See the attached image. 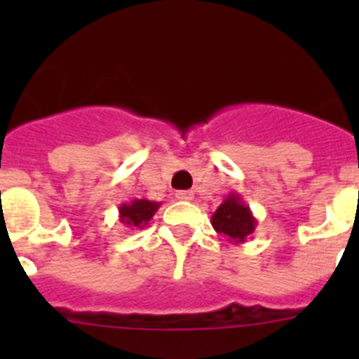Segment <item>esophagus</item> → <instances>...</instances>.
Segmentation results:
<instances>
[{
  "label": "esophagus",
  "instance_id": "esophagus-1",
  "mask_svg": "<svg viewBox=\"0 0 359 359\" xmlns=\"http://www.w3.org/2000/svg\"><path fill=\"white\" fill-rule=\"evenodd\" d=\"M176 198L180 201H190V199H194V192L192 190H180V192H176Z\"/></svg>",
  "mask_w": 359,
  "mask_h": 359
}]
</instances>
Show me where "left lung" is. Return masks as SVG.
Instances as JSON below:
<instances>
[{"mask_svg": "<svg viewBox=\"0 0 359 359\" xmlns=\"http://www.w3.org/2000/svg\"><path fill=\"white\" fill-rule=\"evenodd\" d=\"M212 226L230 243L243 244L255 231L257 219L244 203L243 196L230 192L212 214Z\"/></svg>", "mask_w": 359, "mask_h": 359, "instance_id": "1", "label": "left lung"}]
</instances>
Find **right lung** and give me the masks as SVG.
I'll list each match as a JSON object with an SVG mask.
<instances>
[{
  "instance_id": "1",
  "label": "right lung",
  "mask_w": 359,
  "mask_h": 359,
  "mask_svg": "<svg viewBox=\"0 0 359 359\" xmlns=\"http://www.w3.org/2000/svg\"><path fill=\"white\" fill-rule=\"evenodd\" d=\"M161 203L149 201V199H133L129 203H122L118 207L120 223L131 230H142L156 214Z\"/></svg>"
}]
</instances>
